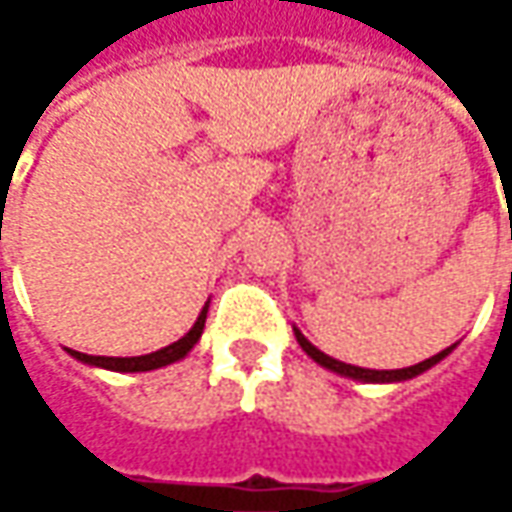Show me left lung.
<instances>
[{
	"mask_svg": "<svg viewBox=\"0 0 512 512\" xmlns=\"http://www.w3.org/2000/svg\"><path fill=\"white\" fill-rule=\"evenodd\" d=\"M293 333H296V342L302 344V350H305L307 356L313 359L316 364H322L327 370H333V373H339V376H347V379H359V382H376V384H384V382H407V379H413V376H419L424 370H430L433 364H439L453 350V347H447L442 353H436V356H430V359H424V362L413 364V367H402V370H367V367H356V364H344L339 359H333V356H327L322 353L316 344H310L302 336V330L299 327H293Z\"/></svg>",
	"mask_w": 512,
	"mask_h": 512,
	"instance_id": "left-lung-1",
	"label": "left lung"
}]
</instances>
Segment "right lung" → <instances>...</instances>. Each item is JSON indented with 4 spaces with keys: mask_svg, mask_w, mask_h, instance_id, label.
I'll use <instances>...</instances> for the list:
<instances>
[{
    "mask_svg": "<svg viewBox=\"0 0 512 512\" xmlns=\"http://www.w3.org/2000/svg\"><path fill=\"white\" fill-rule=\"evenodd\" d=\"M210 305V302H207ZM207 305L202 307L196 325L187 330L185 336L179 342L168 344L156 353H148V356H130V359H119V356H88V353H79V350H68L73 359L79 362L93 364V367H105V370H116V373H145V370H156V367H165V364L179 362L185 359L187 353L193 350V344L199 342L202 330H205V319H207Z\"/></svg>",
    "mask_w": 512,
    "mask_h": 512,
    "instance_id": "right-lung-1",
    "label": "right lung"
}]
</instances>
